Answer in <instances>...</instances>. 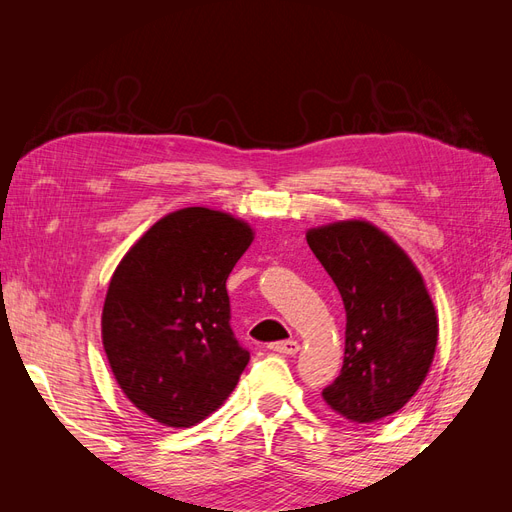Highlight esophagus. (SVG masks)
<instances>
[{"instance_id":"esophagus-1","label":"esophagus","mask_w":512,"mask_h":512,"mask_svg":"<svg viewBox=\"0 0 512 512\" xmlns=\"http://www.w3.org/2000/svg\"><path fill=\"white\" fill-rule=\"evenodd\" d=\"M271 350L280 352V354H297L299 352V344L294 339H286V342H275L269 346Z\"/></svg>"}]
</instances>
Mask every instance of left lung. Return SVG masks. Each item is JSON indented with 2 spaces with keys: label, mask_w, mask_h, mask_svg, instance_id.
<instances>
[{
  "label": "left lung",
  "mask_w": 512,
  "mask_h": 512,
  "mask_svg": "<svg viewBox=\"0 0 512 512\" xmlns=\"http://www.w3.org/2000/svg\"><path fill=\"white\" fill-rule=\"evenodd\" d=\"M307 243L346 307L342 374L322 391L354 423L404 408L423 384L438 344V318L421 273L380 228L363 220L312 228Z\"/></svg>",
  "instance_id": "obj_1"
}]
</instances>
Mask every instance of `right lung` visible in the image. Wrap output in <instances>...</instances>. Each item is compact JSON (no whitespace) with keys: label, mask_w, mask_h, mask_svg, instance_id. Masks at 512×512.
<instances>
[{"label":"right lung","mask_w":512,"mask_h":512,"mask_svg":"<svg viewBox=\"0 0 512 512\" xmlns=\"http://www.w3.org/2000/svg\"><path fill=\"white\" fill-rule=\"evenodd\" d=\"M254 239L222 211L168 213L123 256L102 309V344L132 404L168 427L218 410L250 361L230 329L226 280Z\"/></svg>","instance_id":"1"}]
</instances>
